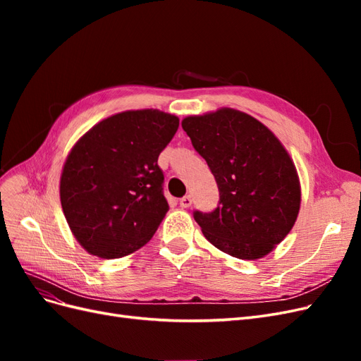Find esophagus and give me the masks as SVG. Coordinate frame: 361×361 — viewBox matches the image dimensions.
<instances>
[{
  "mask_svg": "<svg viewBox=\"0 0 361 361\" xmlns=\"http://www.w3.org/2000/svg\"><path fill=\"white\" fill-rule=\"evenodd\" d=\"M179 204H180V207H190L192 204V197L191 195H185V197H182L179 200Z\"/></svg>",
  "mask_w": 361,
  "mask_h": 361,
  "instance_id": "1",
  "label": "esophagus"
}]
</instances>
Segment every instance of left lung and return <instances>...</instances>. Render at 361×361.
Listing matches in <instances>:
<instances>
[{
    "label": "left lung",
    "mask_w": 361,
    "mask_h": 361,
    "mask_svg": "<svg viewBox=\"0 0 361 361\" xmlns=\"http://www.w3.org/2000/svg\"><path fill=\"white\" fill-rule=\"evenodd\" d=\"M182 128L204 158L220 204L194 220L218 250L244 260L267 256L290 232L301 187L288 150L257 118L233 108L188 116Z\"/></svg>",
    "instance_id": "1"
}]
</instances>
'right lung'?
Masks as SVG:
<instances>
[{
    "mask_svg": "<svg viewBox=\"0 0 361 361\" xmlns=\"http://www.w3.org/2000/svg\"><path fill=\"white\" fill-rule=\"evenodd\" d=\"M179 128L159 110L117 113L76 141L60 178L63 214L90 255L118 259L147 244L169 203L158 157Z\"/></svg>",
    "mask_w": 361,
    "mask_h": 361,
    "instance_id": "right-lung-1",
    "label": "right lung"
}]
</instances>
